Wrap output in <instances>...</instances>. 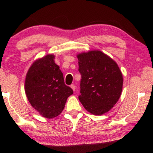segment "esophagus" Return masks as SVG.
I'll return each instance as SVG.
<instances>
[{
    "mask_svg": "<svg viewBox=\"0 0 153 153\" xmlns=\"http://www.w3.org/2000/svg\"><path fill=\"white\" fill-rule=\"evenodd\" d=\"M71 88H72L73 90V91H75V89H76V87H75V85L74 84H72L70 85Z\"/></svg>",
    "mask_w": 153,
    "mask_h": 153,
    "instance_id": "obj_1",
    "label": "esophagus"
}]
</instances>
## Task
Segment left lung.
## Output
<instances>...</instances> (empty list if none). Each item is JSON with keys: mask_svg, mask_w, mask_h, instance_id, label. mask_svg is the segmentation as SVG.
<instances>
[{"mask_svg": "<svg viewBox=\"0 0 153 153\" xmlns=\"http://www.w3.org/2000/svg\"><path fill=\"white\" fill-rule=\"evenodd\" d=\"M76 56L81 74L79 101L92 114H106L122 93L123 77L118 64L98 50L82 52Z\"/></svg>", "mask_w": 153, "mask_h": 153, "instance_id": "8db88e82", "label": "left lung"}]
</instances>
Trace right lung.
I'll return each instance as SVG.
<instances>
[{
    "label": "right lung",
    "mask_w": 153,
    "mask_h": 153,
    "mask_svg": "<svg viewBox=\"0 0 153 153\" xmlns=\"http://www.w3.org/2000/svg\"><path fill=\"white\" fill-rule=\"evenodd\" d=\"M54 58L53 54H47L35 60L25 79V93L31 106L49 119L61 114L68 97L73 94L72 89L65 84Z\"/></svg>",
    "instance_id": "obj_1"
}]
</instances>
